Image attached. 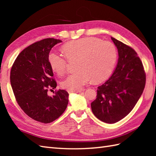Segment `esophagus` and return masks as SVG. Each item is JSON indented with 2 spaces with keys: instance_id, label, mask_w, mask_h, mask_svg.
<instances>
[{
  "instance_id": "34e87169",
  "label": "esophagus",
  "mask_w": 156,
  "mask_h": 156,
  "mask_svg": "<svg viewBox=\"0 0 156 156\" xmlns=\"http://www.w3.org/2000/svg\"><path fill=\"white\" fill-rule=\"evenodd\" d=\"M82 91V90H68V92L69 94H70V93H72V92H80Z\"/></svg>"
}]
</instances>
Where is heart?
Wrapping results in <instances>:
<instances>
[{"instance_id":"heart-1","label":"heart","mask_w":156,"mask_h":156,"mask_svg":"<svg viewBox=\"0 0 156 156\" xmlns=\"http://www.w3.org/2000/svg\"><path fill=\"white\" fill-rule=\"evenodd\" d=\"M62 49L69 60H78V71L68 76L61 82L62 87L68 90H80L91 80L94 82L106 80L112 74L117 62L115 46L97 37H88L70 41L63 45ZM67 59L55 51H51L48 55L50 67L58 75L66 72Z\"/></svg>"}]
</instances>
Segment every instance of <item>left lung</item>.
<instances>
[{"mask_svg":"<svg viewBox=\"0 0 156 156\" xmlns=\"http://www.w3.org/2000/svg\"><path fill=\"white\" fill-rule=\"evenodd\" d=\"M119 58L111 76L99 86L97 98L91 103L99 120L115 123L125 117L136 105L145 85V73L140 58L133 49L111 37Z\"/></svg>","mask_w":156,"mask_h":156,"instance_id":"8db88e82","label":"left lung"}]
</instances>
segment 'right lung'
I'll list each match as a JSON object with an SVG mask.
<instances>
[{
	"label": "right lung",
	"mask_w": 156,
	"mask_h": 156,
	"mask_svg": "<svg viewBox=\"0 0 156 156\" xmlns=\"http://www.w3.org/2000/svg\"><path fill=\"white\" fill-rule=\"evenodd\" d=\"M61 42L48 38L28 46L19 54L11 70V84L20 107L29 117L44 123L59 118L68 104L67 91L59 90L52 97L48 94V88L57 87L48 55Z\"/></svg>",
	"instance_id": "right-lung-1"
}]
</instances>
